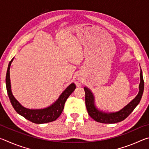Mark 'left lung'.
<instances>
[{"label":"left lung","instance_id":"8db88e82","mask_svg":"<svg viewBox=\"0 0 149 149\" xmlns=\"http://www.w3.org/2000/svg\"><path fill=\"white\" fill-rule=\"evenodd\" d=\"M138 95L134 99H133L129 104L118 112H104L98 110L95 104V97L92 92L87 87H84L85 93V104L88 114L96 122L102 123H114L122 122L125 120L135 108L139 104L142 97L143 90H144V80H143L142 71L140 73V84L139 86Z\"/></svg>","mask_w":149,"mask_h":149}]
</instances>
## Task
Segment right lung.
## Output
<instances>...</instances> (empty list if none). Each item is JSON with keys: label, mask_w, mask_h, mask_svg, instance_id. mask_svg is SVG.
<instances>
[{"label": "right lung", "mask_w": 149, "mask_h": 149, "mask_svg": "<svg viewBox=\"0 0 149 149\" xmlns=\"http://www.w3.org/2000/svg\"><path fill=\"white\" fill-rule=\"evenodd\" d=\"M13 59L14 58H12L11 61L9 62L8 66L6 75V85L10 100L14 110L19 115L35 123L41 124V123L51 122L56 120L64 110V104L67 99L76 88L75 85L74 84H70L60 95L56 101H55L49 107L42 108V109H29V108H25L20 104V103L15 99L12 93L10 79V65L13 61Z\"/></svg>", "instance_id": "right-lung-1"}]
</instances>
